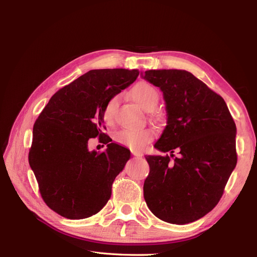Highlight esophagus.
I'll list each match as a JSON object with an SVG mask.
<instances>
[{
	"instance_id": "1",
	"label": "esophagus",
	"mask_w": 257,
	"mask_h": 257,
	"mask_svg": "<svg viewBox=\"0 0 257 257\" xmlns=\"http://www.w3.org/2000/svg\"><path fill=\"white\" fill-rule=\"evenodd\" d=\"M132 154L133 155H135V157H142V153L141 152H138V151H135V150H132Z\"/></svg>"
}]
</instances>
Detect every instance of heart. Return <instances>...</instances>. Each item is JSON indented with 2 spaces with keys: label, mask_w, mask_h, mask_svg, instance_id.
Wrapping results in <instances>:
<instances>
[{
  "label": "heart",
  "mask_w": 257,
  "mask_h": 257,
  "mask_svg": "<svg viewBox=\"0 0 257 257\" xmlns=\"http://www.w3.org/2000/svg\"><path fill=\"white\" fill-rule=\"evenodd\" d=\"M131 96L135 102L146 110H150L157 105L159 100L158 91L148 82H138L131 90ZM118 106V96H112L107 100L103 108V120L108 125L114 121V114ZM153 138V132L148 128L143 130H121L114 134V141L126 146L131 149L139 150L149 144Z\"/></svg>",
  "instance_id": "1"
}]
</instances>
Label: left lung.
<instances>
[{"mask_svg": "<svg viewBox=\"0 0 257 257\" xmlns=\"http://www.w3.org/2000/svg\"><path fill=\"white\" fill-rule=\"evenodd\" d=\"M143 77L164 95L167 125L154 147L170 153L146 155L150 173L144 197L160 220L188 224L223 195L237 164L236 124L223 97L190 72L150 69Z\"/></svg>", "mask_w": 257, "mask_h": 257, "instance_id": "1", "label": "left lung"}]
</instances>
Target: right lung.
Masks as SVG:
<instances>
[{
  "label": "right lung",
  "mask_w": 257,
  "mask_h": 257,
  "mask_svg": "<svg viewBox=\"0 0 257 257\" xmlns=\"http://www.w3.org/2000/svg\"><path fill=\"white\" fill-rule=\"evenodd\" d=\"M138 75L137 69H92L54 93L38 115L29 163L42 198L54 212L85 219L109 200L131 152L103 133V108ZM97 136L107 149L90 153L88 139Z\"/></svg>",
  "instance_id": "obj_1"
}]
</instances>
